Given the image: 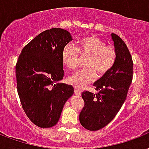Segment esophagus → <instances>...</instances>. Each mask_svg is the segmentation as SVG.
Here are the masks:
<instances>
[{
	"mask_svg": "<svg viewBox=\"0 0 149 149\" xmlns=\"http://www.w3.org/2000/svg\"><path fill=\"white\" fill-rule=\"evenodd\" d=\"M74 93L77 95H81V91H80L78 88H74Z\"/></svg>",
	"mask_w": 149,
	"mask_h": 149,
	"instance_id": "1",
	"label": "esophagus"
}]
</instances>
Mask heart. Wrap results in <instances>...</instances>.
<instances>
[{
    "mask_svg": "<svg viewBox=\"0 0 149 149\" xmlns=\"http://www.w3.org/2000/svg\"><path fill=\"white\" fill-rule=\"evenodd\" d=\"M79 54L81 57H88L86 69L78 70L70 75L67 80L77 88H84L94 82L96 73L99 76L106 74L114 65L116 59V49L114 46L106 42L95 35H88L77 42V47L68 44L64 47L61 58L67 69H75L77 65Z\"/></svg>",
    "mask_w": 149,
    "mask_h": 149,
    "instance_id": "heart-1",
    "label": "heart"
}]
</instances>
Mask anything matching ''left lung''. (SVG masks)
I'll return each instance as SVG.
<instances>
[{"mask_svg": "<svg viewBox=\"0 0 149 149\" xmlns=\"http://www.w3.org/2000/svg\"><path fill=\"white\" fill-rule=\"evenodd\" d=\"M116 49V59L106 74L94 83L98 93L88 91L82 92L84 101L79 118L83 127L91 131L105 127L114 119L127 96L133 80V63L132 56L125 42L112 33Z\"/></svg>", "mask_w": 149, "mask_h": 149, "instance_id": "8db88e82", "label": "left lung"}]
</instances>
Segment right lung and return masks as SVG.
Instances as JSON below:
<instances>
[{"label":"right lung","instance_id":"right-lung-1","mask_svg":"<svg viewBox=\"0 0 149 149\" xmlns=\"http://www.w3.org/2000/svg\"><path fill=\"white\" fill-rule=\"evenodd\" d=\"M71 40L69 31L51 28L33 38L19 56V97L26 115L38 127L56 125L65 103L73 94L72 86L58 82L64 77L62 51Z\"/></svg>","mask_w":149,"mask_h":149}]
</instances>
